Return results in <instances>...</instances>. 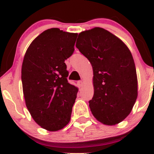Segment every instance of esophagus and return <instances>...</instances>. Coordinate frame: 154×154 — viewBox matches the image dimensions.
Instances as JSON below:
<instances>
[{
    "mask_svg": "<svg viewBox=\"0 0 154 154\" xmlns=\"http://www.w3.org/2000/svg\"><path fill=\"white\" fill-rule=\"evenodd\" d=\"M82 80H79V81H77V85L79 86V87H82Z\"/></svg>",
    "mask_w": 154,
    "mask_h": 154,
    "instance_id": "1",
    "label": "esophagus"
}]
</instances>
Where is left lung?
<instances>
[{
    "mask_svg": "<svg viewBox=\"0 0 154 154\" xmlns=\"http://www.w3.org/2000/svg\"><path fill=\"white\" fill-rule=\"evenodd\" d=\"M76 47L91 62L94 95L89 100L100 122L114 125L131 112L137 97V79L132 54L125 43L100 27L82 32Z\"/></svg>",
    "mask_w": 154,
    "mask_h": 154,
    "instance_id": "1",
    "label": "left lung"
}]
</instances>
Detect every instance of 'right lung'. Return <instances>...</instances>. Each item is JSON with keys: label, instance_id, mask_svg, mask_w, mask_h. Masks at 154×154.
I'll use <instances>...</instances> for the list:
<instances>
[{"label": "right lung", "instance_id": "obj_1", "mask_svg": "<svg viewBox=\"0 0 154 154\" xmlns=\"http://www.w3.org/2000/svg\"><path fill=\"white\" fill-rule=\"evenodd\" d=\"M77 33L51 28L32 42L22 66L27 109L35 122L48 131L69 122L78 88L69 83L65 60L73 54Z\"/></svg>", "mask_w": 154, "mask_h": 154}]
</instances>
